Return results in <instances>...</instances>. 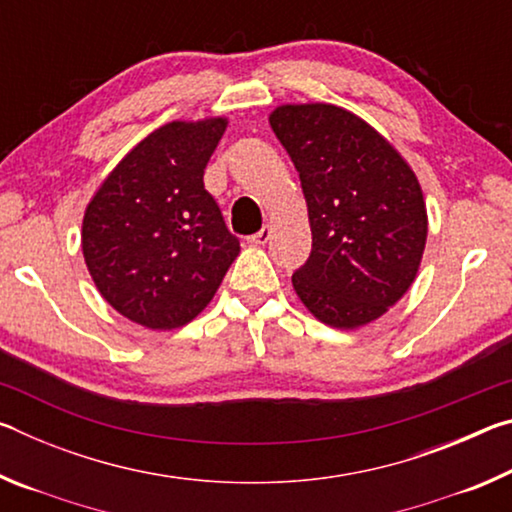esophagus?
Listing matches in <instances>:
<instances>
[{
    "instance_id": "34e87169",
    "label": "esophagus",
    "mask_w": 512,
    "mask_h": 512,
    "mask_svg": "<svg viewBox=\"0 0 512 512\" xmlns=\"http://www.w3.org/2000/svg\"><path fill=\"white\" fill-rule=\"evenodd\" d=\"M271 237H273V230H271V225H264L262 230L255 232V235L250 237V244H255V246H264L266 241L271 239Z\"/></svg>"
}]
</instances>
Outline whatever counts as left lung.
Wrapping results in <instances>:
<instances>
[{"label":"left lung","instance_id":"1","mask_svg":"<svg viewBox=\"0 0 512 512\" xmlns=\"http://www.w3.org/2000/svg\"><path fill=\"white\" fill-rule=\"evenodd\" d=\"M268 121L300 173L311 225L293 289L325 325L372 323L420 268L427 205L418 178L375 128L332 103H287Z\"/></svg>","mask_w":512,"mask_h":512}]
</instances>
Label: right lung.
<instances>
[{
  "label": "right lung",
  "mask_w": 512,
  "mask_h": 512,
  "mask_svg": "<svg viewBox=\"0 0 512 512\" xmlns=\"http://www.w3.org/2000/svg\"><path fill=\"white\" fill-rule=\"evenodd\" d=\"M225 126V117L160 126L88 203L85 264L108 305L137 325H187L239 255V239L203 185Z\"/></svg>",
  "instance_id": "add662e5"
}]
</instances>
